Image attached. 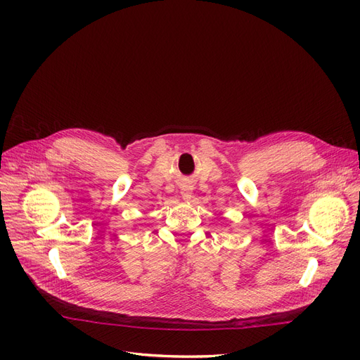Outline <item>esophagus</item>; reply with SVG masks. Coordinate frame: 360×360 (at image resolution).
Wrapping results in <instances>:
<instances>
[{
  "label": "esophagus",
  "instance_id": "1",
  "mask_svg": "<svg viewBox=\"0 0 360 360\" xmlns=\"http://www.w3.org/2000/svg\"><path fill=\"white\" fill-rule=\"evenodd\" d=\"M181 195H183V200H191V197H192V191L186 186V188H183V189H181Z\"/></svg>",
  "mask_w": 360,
  "mask_h": 360
}]
</instances>
